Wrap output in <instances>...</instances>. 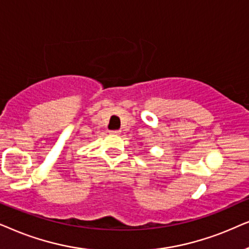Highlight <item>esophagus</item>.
Wrapping results in <instances>:
<instances>
[{
  "label": "esophagus",
  "instance_id": "1",
  "mask_svg": "<svg viewBox=\"0 0 249 249\" xmlns=\"http://www.w3.org/2000/svg\"><path fill=\"white\" fill-rule=\"evenodd\" d=\"M109 133H110V134H119V133H121V131L111 130V131H109Z\"/></svg>",
  "mask_w": 249,
  "mask_h": 249
}]
</instances>
